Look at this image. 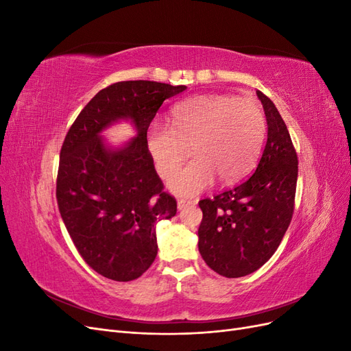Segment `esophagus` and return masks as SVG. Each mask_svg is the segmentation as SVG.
<instances>
[{
  "instance_id": "esophagus-1",
  "label": "esophagus",
  "mask_w": 351,
  "mask_h": 351,
  "mask_svg": "<svg viewBox=\"0 0 351 351\" xmlns=\"http://www.w3.org/2000/svg\"><path fill=\"white\" fill-rule=\"evenodd\" d=\"M195 202H192V200H186V199H178L177 200V208L182 210V209H184V208H187L189 205H193Z\"/></svg>"
}]
</instances>
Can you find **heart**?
<instances>
[{"mask_svg": "<svg viewBox=\"0 0 351 351\" xmlns=\"http://www.w3.org/2000/svg\"><path fill=\"white\" fill-rule=\"evenodd\" d=\"M171 125L154 121L146 130V149L156 173L168 178L189 154L193 159L169 180L177 195L193 196L214 182L232 183L256 159L265 136V115L252 98L197 95L176 104Z\"/></svg>", "mask_w": 351, "mask_h": 351, "instance_id": "obj_1", "label": "heart"}]
</instances>
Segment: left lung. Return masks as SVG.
Wrapping results in <instances>:
<instances>
[{
    "instance_id": "8db88e82",
    "label": "left lung",
    "mask_w": 351,
    "mask_h": 351,
    "mask_svg": "<svg viewBox=\"0 0 351 351\" xmlns=\"http://www.w3.org/2000/svg\"><path fill=\"white\" fill-rule=\"evenodd\" d=\"M256 95L268 124L256 169L234 189L199 202V252L210 269L227 278L244 277L269 261L294 210L297 154L277 107L261 90Z\"/></svg>"
}]
</instances>
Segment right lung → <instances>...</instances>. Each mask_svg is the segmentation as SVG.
I'll use <instances>...</instances> for the list:
<instances>
[{
  "label": "right lung",
  "instance_id": "add662e5",
  "mask_svg": "<svg viewBox=\"0 0 351 351\" xmlns=\"http://www.w3.org/2000/svg\"><path fill=\"white\" fill-rule=\"evenodd\" d=\"M186 89L149 80L110 84L80 111L61 146L60 214L80 256L105 278H139L156 258V224L176 215L145 136L162 102ZM119 119H130L138 134L111 148L100 133Z\"/></svg>",
  "mask_w": 351,
  "mask_h": 351
}]
</instances>
